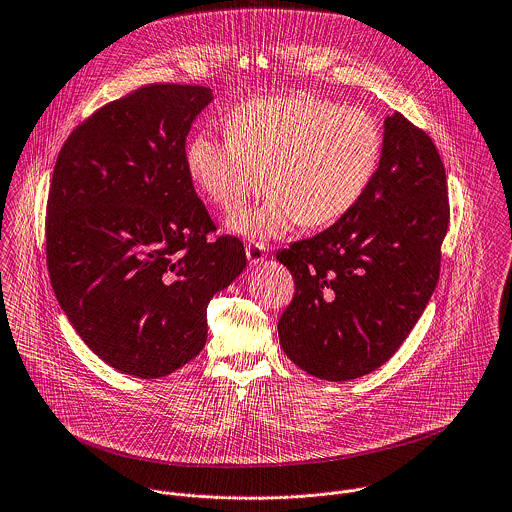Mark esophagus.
<instances>
[{
	"mask_svg": "<svg viewBox=\"0 0 512 512\" xmlns=\"http://www.w3.org/2000/svg\"><path fill=\"white\" fill-rule=\"evenodd\" d=\"M245 253H247V259H249L251 265H259L267 259V247L261 245V243H249Z\"/></svg>",
	"mask_w": 512,
	"mask_h": 512,
	"instance_id": "34e87169",
	"label": "esophagus"
}]
</instances>
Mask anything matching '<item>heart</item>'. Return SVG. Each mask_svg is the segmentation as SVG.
Here are the masks:
<instances>
[{
  "mask_svg": "<svg viewBox=\"0 0 512 512\" xmlns=\"http://www.w3.org/2000/svg\"><path fill=\"white\" fill-rule=\"evenodd\" d=\"M225 137L193 135L185 171L215 207L241 205L267 177L271 195L227 219L255 241L277 239L297 223L323 227L347 215L369 189L383 155L373 115L311 93L255 97L227 117Z\"/></svg>",
  "mask_w": 512,
  "mask_h": 512,
  "instance_id": "b5f03b06",
  "label": "heart"
}]
</instances>
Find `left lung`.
<instances>
[{
	"instance_id": "8db88e82",
	"label": "left lung",
	"mask_w": 512,
	"mask_h": 512,
	"mask_svg": "<svg viewBox=\"0 0 512 512\" xmlns=\"http://www.w3.org/2000/svg\"><path fill=\"white\" fill-rule=\"evenodd\" d=\"M449 217L433 139L395 111L361 201L329 229L277 253L295 279L277 325L285 355L335 383L387 363L437 287Z\"/></svg>"
}]
</instances>
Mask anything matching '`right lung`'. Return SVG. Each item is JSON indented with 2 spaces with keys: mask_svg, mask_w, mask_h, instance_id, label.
I'll return each instance as SVG.
<instances>
[{
  "mask_svg": "<svg viewBox=\"0 0 512 512\" xmlns=\"http://www.w3.org/2000/svg\"><path fill=\"white\" fill-rule=\"evenodd\" d=\"M213 93L151 83L111 101L63 143L45 217L55 297L109 367L165 377L201 353L207 305L247 265L215 231L185 171V139Z\"/></svg>",
  "mask_w": 512,
  "mask_h": 512,
  "instance_id": "add662e5",
  "label": "right lung"
}]
</instances>
